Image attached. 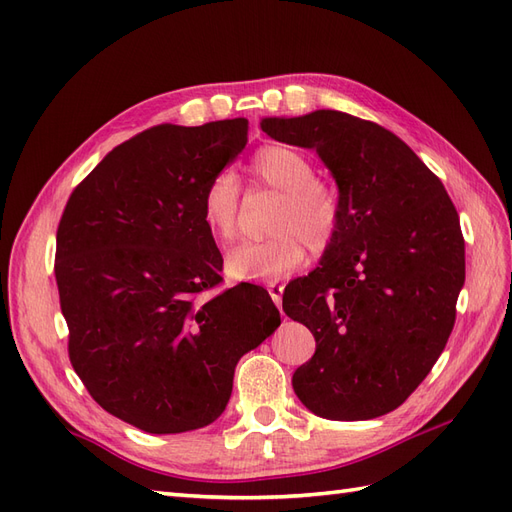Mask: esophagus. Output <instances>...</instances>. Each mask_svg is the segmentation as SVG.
<instances>
[{
  "mask_svg": "<svg viewBox=\"0 0 512 512\" xmlns=\"http://www.w3.org/2000/svg\"><path fill=\"white\" fill-rule=\"evenodd\" d=\"M267 290H269V294H271V299H273V303L280 307L282 305V292H284V286L282 284H269L267 286Z\"/></svg>",
  "mask_w": 512,
  "mask_h": 512,
  "instance_id": "34e87169",
  "label": "esophagus"
}]
</instances>
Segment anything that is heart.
Wrapping results in <instances>:
<instances>
[{
    "instance_id": "obj_1",
    "label": "heart",
    "mask_w": 512,
    "mask_h": 512,
    "mask_svg": "<svg viewBox=\"0 0 512 512\" xmlns=\"http://www.w3.org/2000/svg\"><path fill=\"white\" fill-rule=\"evenodd\" d=\"M247 168L262 188L282 194V203L271 222L275 237L235 247L226 258V271L239 282H277L303 265L305 245L312 254L333 245L342 228V200L331 185L316 179L312 160L292 147H262ZM241 196L239 179L230 170L213 175L205 185L200 213L218 243L237 237Z\"/></svg>"
}]
</instances>
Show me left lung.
I'll return each mask as SVG.
<instances>
[{"mask_svg":"<svg viewBox=\"0 0 512 512\" xmlns=\"http://www.w3.org/2000/svg\"><path fill=\"white\" fill-rule=\"evenodd\" d=\"M333 173L342 228L320 267L286 286V316L316 352L292 374L314 414L367 421L399 408L442 354L466 280L459 215L442 181L374 121L342 111L262 119Z\"/></svg>","mask_w":512,"mask_h":512,"instance_id":"1","label":"left lung"}]
</instances>
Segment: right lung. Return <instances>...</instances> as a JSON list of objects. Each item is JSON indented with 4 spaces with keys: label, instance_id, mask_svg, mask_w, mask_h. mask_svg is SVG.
Segmentation results:
<instances>
[{
    "label": "right lung",
    "instance_id": "add662e5",
    "mask_svg": "<svg viewBox=\"0 0 512 512\" xmlns=\"http://www.w3.org/2000/svg\"><path fill=\"white\" fill-rule=\"evenodd\" d=\"M247 143V119L160 123L76 185L57 226L68 356L108 414L149 433L218 418L245 352L280 327L269 292L218 290L224 260L200 213L207 181Z\"/></svg>",
    "mask_w": 512,
    "mask_h": 512
}]
</instances>
